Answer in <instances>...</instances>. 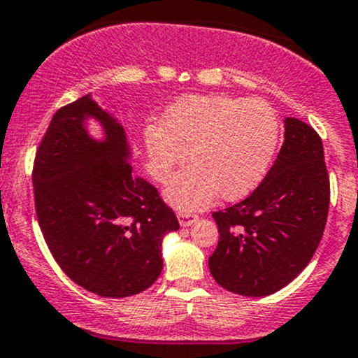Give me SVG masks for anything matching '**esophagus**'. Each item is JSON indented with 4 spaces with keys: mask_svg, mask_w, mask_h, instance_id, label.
Masks as SVG:
<instances>
[{
    "mask_svg": "<svg viewBox=\"0 0 358 358\" xmlns=\"http://www.w3.org/2000/svg\"><path fill=\"white\" fill-rule=\"evenodd\" d=\"M178 219H179V224L182 227H187L191 226L193 222H196L198 220V215L196 213H189V212H180L178 213Z\"/></svg>",
    "mask_w": 358,
    "mask_h": 358,
    "instance_id": "obj_1",
    "label": "esophagus"
}]
</instances>
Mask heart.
Listing matches in <instances>:
<instances>
[{"label": "heart", "instance_id": "1", "mask_svg": "<svg viewBox=\"0 0 358 358\" xmlns=\"http://www.w3.org/2000/svg\"><path fill=\"white\" fill-rule=\"evenodd\" d=\"M279 138L275 112L264 99L193 96L164 115L162 127L145 131L150 171L158 182L184 164L193 165L169 182L167 200L182 210L203 208L217 196L238 200L267 172Z\"/></svg>", "mask_w": 358, "mask_h": 358}]
</instances>
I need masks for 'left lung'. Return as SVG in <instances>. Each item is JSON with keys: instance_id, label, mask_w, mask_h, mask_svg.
<instances>
[{"instance_id": "8db88e82", "label": "left lung", "mask_w": 358, "mask_h": 358, "mask_svg": "<svg viewBox=\"0 0 358 358\" xmlns=\"http://www.w3.org/2000/svg\"><path fill=\"white\" fill-rule=\"evenodd\" d=\"M320 136L285 120V143L255 191L213 212L219 243L208 267L217 285L243 296H267L289 285L314 257L329 210Z\"/></svg>"}]
</instances>
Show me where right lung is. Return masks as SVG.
Returning <instances> with one entry per match:
<instances>
[{
    "mask_svg": "<svg viewBox=\"0 0 358 358\" xmlns=\"http://www.w3.org/2000/svg\"><path fill=\"white\" fill-rule=\"evenodd\" d=\"M106 139L89 138L85 120ZM124 127L91 94L62 106L36 152L32 184L51 255L76 285L105 298L138 294L164 268L162 239L179 229L157 187L132 174Z\"/></svg>",
    "mask_w": 358,
    "mask_h": 358,
    "instance_id": "obj_1",
    "label": "right lung"
}]
</instances>
